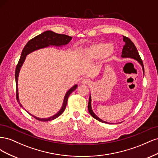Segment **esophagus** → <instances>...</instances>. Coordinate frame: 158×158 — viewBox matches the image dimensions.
<instances>
[{
    "label": "esophagus",
    "mask_w": 158,
    "mask_h": 158,
    "mask_svg": "<svg viewBox=\"0 0 158 158\" xmlns=\"http://www.w3.org/2000/svg\"><path fill=\"white\" fill-rule=\"evenodd\" d=\"M90 80L89 79H87V78H85V79H83L82 82H81V83H82V84H85V85H88L90 84Z\"/></svg>",
    "instance_id": "esophagus-1"
}]
</instances>
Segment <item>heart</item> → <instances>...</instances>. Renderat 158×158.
<instances>
[{
	"instance_id": "heart-1",
	"label": "heart",
	"mask_w": 158,
	"mask_h": 158,
	"mask_svg": "<svg viewBox=\"0 0 158 158\" xmlns=\"http://www.w3.org/2000/svg\"><path fill=\"white\" fill-rule=\"evenodd\" d=\"M114 53V47L111 44L98 43L87 47L84 50V56L88 60L99 59L101 58L109 59Z\"/></svg>"
}]
</instances>
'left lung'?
<instances>
[{
    "instance_id": "obj_1",
    "label": "left lung",
    "mask_w": 158,
    "mask_h": 158,
    "mask_svg": "<svg viewBox=\"0 0 158 158\" xmlns=\"http://www.w3.org/2000/svg\"><path fill=\"white\" fill-rule=\"evenodd\" d=\"M123 41L125 42V45H124L123 48V51H122V55H121V57L122 58H131L135 59L136 60H137L138 63L140 64V65L142 66V70H143V73H144V65H143V63L142 60L140 58V56L139 55V53H138V50L136 49V47H135V44H133V42L129 39L128 37L123 36ZM88 111L89 114L92 115L94 118L97 119L98 121L102 122V123H110L106 121H104L103 120H102L101 118H99L96 114H95L92 108V98H91V94L89 95V102H88ZM111 124V123H110Z\"/></svg>"
}]
</instances>
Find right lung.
<instances>
[{
    "instance_id": "obj_1",
    "label": "right lung",
    "mask_w": 158,
    "mask_h": 158,
    "mask_svg": "<svg viewBox=\"0 0 158 158\" xmlns=\"http://www.w3.org/2000/svg\"><path fill=\"white\" fill-rule=\"evenodd\" d=\"M72 38L73 37L70 36L66 35L64 34H59V33H56L54 31L49 30V31H44V33H41V34L37 35L35 37H33V39H31L27 43V44L25 45L24 48H23V49L22 50L20 59L18 61V63L16 66V72H15V80H16V99L19 105L20 106V107L23 108L22 105L20 102V99H19L18 80V76H19V73H20V69L23 63V62H24L26 59V56L27 55H29L30 53H31V52L39 50L40 49L45 48V47H48L50 46L62 47L63 45H66L71 41ZM77 87H78V85L75 84L74 86H73L68 90V92L66 93L64 95L63 106H62L58 112H57V113L54 114L53 116H51L48 118H40V117L33 115V114H30L28 111L27 112L38 121H49L54 120L55 118L59 117L60 114L64 112L66 106V104H67V101H68V98L69 97V95L72 92H73V91H74L76 88H77ZM23 109H24V108H23Z\"/></svg>"
}]
</instances>
